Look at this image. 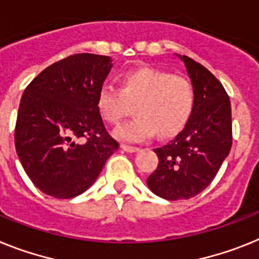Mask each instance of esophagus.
Masks as SVG:
<instances>
[{
  "instance_id": "esophagus-1",
  "label": "esophagus",
  "mask_w": 259,
  "mask_h": 259,
  "mask_svg": "<svg viewBox=\"0 0 259 259\" xmlns=\"http://www.w3.org/2000/svg\"><path fill=\"white\" fill-rule=\"evenodd\" d=\"M121 147H122V150L127 151V153H136V151H138V150H140V147L130 146V145H121Z\"/></svg>"
}]
</instances>
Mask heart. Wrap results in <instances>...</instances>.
Listing matches in <instances>:
<instances>
[{"label":"heart","mask_w":259,"mask_h":259,"mask_svg":"<svg viewBox=\"0 0 259 259\" xmlns=\"http://www.w3.org/2000/svg\"><path fill=\"white\" fill-rule=\"evenodd\" d=\"M195 104L196 92L190 80L153 67L125 73L121 89L105 84L97 93V109L110 125H118L136 105L138 114L114 133L129 142L149 140L156 130L160 137L179 133L192 116Z\"/></svg>","instance_id":"obj_1"}]
</instances>
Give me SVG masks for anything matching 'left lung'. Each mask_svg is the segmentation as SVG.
Listing matches in <instances>:
<instances>
[{"label":"left lung","mask_w":259,"mask_h":259,"mask_svg":"<svg viewBox=\"0 0 259 259\" xmlns=\"http://www.w3.org/2000/svg\"><path fill=\"white\" fill-rule=\"evenodd\" d=\"M184 62L196 92V104L184 129L164 146L154 149L158 167L147 186L166 200L196 196L212 183L232 147V109L223 84L200 63Z\"/></svg>","instance_id":"1"}]
</instances>
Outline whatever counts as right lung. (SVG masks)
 Returning a JSON list of instances; mask_svg holds the SVG:
<instances>
[{
    "instance_id": "obj_1",
    "label": "right lung",
    "mask_w": 259,
    "mask_h": 259,
    "mask_svg": "<svg viewBox=\"0 0 259 259\" xmlns=\"http://www.w3.org/2000/svg\"><path fill=\"white\" fill-rule=\"evenodd\" d=\"M110 68L109 56L76 54L43 69L25 89L15 150L46 195L72 199L87 191L119 147L97 109V93Z\"/></svg>"
}]
</instances>
